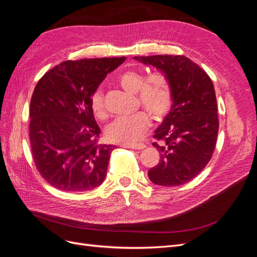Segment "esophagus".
<instances>
[{
  "mask_svg": "<svg viewBox=\"0 0 257 257\" xmlns=\"http://www.w3.org/2000/svg\"><path fill=\"white\" fill-rule=\"evenodd\" d=\"M121 147L128 148V149H134V150H142V149H144V148H146V146L144 144H133V145L122 144Z\"/></svg>",
  "mask_w": 257,
  "mask_h": 257,
  "instance_id": "esophagus-1",
  "label": "esophagus"
}]
</instances>
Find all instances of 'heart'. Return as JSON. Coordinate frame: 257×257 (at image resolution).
<instances>
[{
  "label": "heart",
  "instance_id": "b5f03b06",
  "mask_svg": "<svg viewBox=\"0 0 257 257\" xmlns=\"http://www.w3.org/2000/svg\"><path fill=\"white\" fill-rule=\"evenodd\" d=\"M121 87L131 93H137L142 106L155 119H162L169 112L173 105V93L164 75L153 73L145 80L144 74L137 71H125L118 76ZM91 108L98 119L107 118L104 95L100 90L93 92ZM150 126V119L144 111L131 115L118 116L106 127V136L113 143L133 144L145 135Z\"/></svg>",
  "mask_w": 257,
  "mask_h": 257
}]
</instances>
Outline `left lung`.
<instances>
[{"mask_svg":"<svg viewBox=\"0 0 257 257\" xmlns=\"http://www.w3.org/2000/svg\"><path fill=\"white\" fill-rule=\"evenodd\" d=\"M134 59L164 74L173 93L172 108L154 131L153 137L162 142L153 143L160 162L148 177L162 186L189 182L206 167L216 144L219 120L213 83L203 68L184 56Z\"/></svg>","mask_w":257,"mask_h":257,"instance_id":"obj_1","label":"left lung"}]
</instances>
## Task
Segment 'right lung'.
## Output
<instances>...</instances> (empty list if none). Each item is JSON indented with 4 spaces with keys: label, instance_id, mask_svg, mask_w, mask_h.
<instances>
[{
    "label": "right lung",
    "instance_id": "add662e5",
    "mask_svg": "<svg viewBox=\"0 0 257 257\" xmlns=\"http://www.w3.org/2000/svg\"><path fill=\"white\" fill-rule=\"evenodd\" d=\"M125 57L65 61L46 73L30 103V142L42 177L64 192L97 188L112 145H99L91 96Z\"/></svg>",
    "mask_w": 257,
    "mask_h": 257
}]
</instances>
